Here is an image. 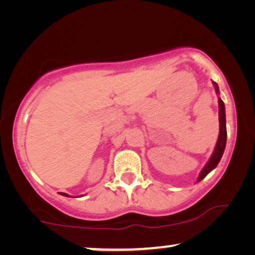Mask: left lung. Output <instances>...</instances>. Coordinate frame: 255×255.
<instances>
[{
  "label": "left lung",
  "mask_w": 255,
  "mask_h": 255,
  "mask_svg": "<svg viewBox=\"0 0 255 255\" xmlns=\"http://www.w3.org/2000/svg\"><path fill=\"white\" fill-rule=\"evenodd\" d=\"M214 85H215L216 92L218 93L219 90H218L217 83L214 82ZM218 107H219V110H218V114H219V135H218V140H217V144H216L215 151H214V153H212L210 160H209L204 168L202 169L200 176H198V181L203 180L204 177L207 176L208 174L210 173L216 166L218 165V162L221 161L222 155H223V153H224V149H225L226 137H228V133H226L225 108H224V103H223V101L221 99H218Z\"/></svg>",
  "instance_id": "obj_1"
}]
</instances>
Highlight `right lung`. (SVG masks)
<instances>
[{
	"label": "right lung",
	"mask_w": 255,
	"mask_h": 255,
	"mask_svg": "<svg viewBox=\"0 0 255 255\" xmlns=\"http://www.w3.org/2000/svg\"><path fill=\"white\" fill-rule=\"evenodd\" d=\"M61 195H65V196H68V195H67V194H64V193H61Z\"/></svg>",
	"instance_id": "add662e5"
}]
</instances>
